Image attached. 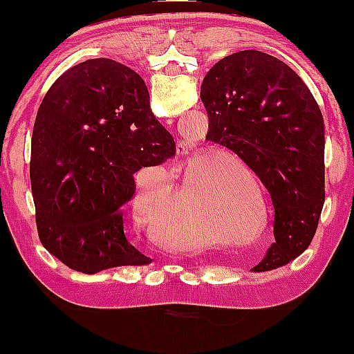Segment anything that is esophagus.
Instances as JSON below:
<instances>
[{"instance_id": "34e87169", "label": "esophagus", "mask_w": 354, "mask_h": 354, "mask_svg": "<svg viewBox=\"0 0 354 354\" xmlns=\"http://www.w3.org/2000/svg\"><path fill=\"white\" fill-rule=\"evenodd\" d=\"M181 154H188V146H185V145H181Z\"/></svg>"}]
</instances>
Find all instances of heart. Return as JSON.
<instances>
[{
	"label": "heart",
	"instance_id": "b5f03b06",
	"mask_svg": "<svg viewBox=\"0 0 354 354\" xmlns=\"http://www.w3.org/2000/svg\"><path fill=\"white\" fill-rule=\"evenodd\" d=\"M136 206L141 218L148 221L149 216V196L145 186H141L136 198ZM211 213L213 208L208 206L205 198L194 186L185 188L174 201L160 211L154 233L166 246L176 251H200L211 245Z\"/></svg>",
	"mask_w": 354,
	"mask_h": 354
}]
</instances>
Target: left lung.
<instances>
[{
  "instance_id": "1",
  "label": "left lung",
  "mask_w": 354,
  "mask_h": 354,
  "mask_svg": "<svg viewBox=\"0 0 354 354\" xmlns=\"http://www.w3.org/2000/svg\"><path fill=\"white\" fill-rule=\"evenodd\" d=\"M206 140L230 149L273 205L274 243L253 270L288 265L310 246L324 205V123L303 80L274 56L245 50L219 59L201 84Z\"/></svg>"
}]
</instances>
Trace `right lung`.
I'll return each mask as SVG.
<instances>
[{
  "label": "right lung",
  "mask_w": 354,
  "mask_h": 354,
  "mask_svg": "<svg viewBox=\"0 0 354 354\" xmlns=\"http://www.w3.org/2000/svg\"><path fill=\"white\" fill-rule=\"evenodd\" d=\"M174 153L136 71L108 58L70 68L44 95L31 138L39 241L84 274L149 265L126 239L124 205L135 196V173Z\"/></svg>",
  "instance_id": "right-lung-1"
}]
</instances>
